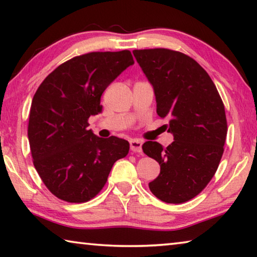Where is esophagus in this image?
<instances>
[{"label": "esophagus", "instance_id": "1", "mask_svg": "<svg viewBox=\"0 0 257 257\" xmlns=\"http://www.w3.org/2000/svg\"><path fill=\"white\" fill-rule=\"evenodd\" d=\"M142 145L143 143L138 139H132L130 141V150L133 152H138V153H142Z\"/></svg>", "mask_w": 257, "mask_h": 257}]
</instances>
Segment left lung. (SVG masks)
I'll use <instances>...</instances> for the list:
<instances>
[{
	"label": "left lung",
	"mask_w": 257,
	"mask_h": 257,
	"mask_svg": "<svg viewBox=\"0 0 257 257\" xmlns=\"http://www.w3.org/2000/svg\"><path fill=\"white\" fill-rule=\"evenodd\" d=\"M133 54L153 87L156 113L169 120L173 135L167 149L158 142L143 145L161 168L149 187L162 202L185 203L205 188L222 158L227 137L222 99L208 73L188 55L167 49Z\"/></svg>",
	"instance_id": "8db88e82"
}]
</instances>
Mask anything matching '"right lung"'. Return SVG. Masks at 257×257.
<instances>
[{
  "instance_id": "add662e5",
  "label": "right lung",
  "mask_w": 257,
  "mask_h": 257,
  "mask_svg": "<svg viewBox=\"0 0 257 257\" xmlns=\"http://www.w3.org/2000/svg\"><path fill=\"white\" fill-rule=\"evenodd\" d=\"M134 63L129 51L76 56L52 71L35 93L28 123L30 151L35 169L58 198L70 203L92 199L115 161L128 154L127 141L96 136L87 120L102 111L106 87Z\"/></svg>"
}]
</instances>
